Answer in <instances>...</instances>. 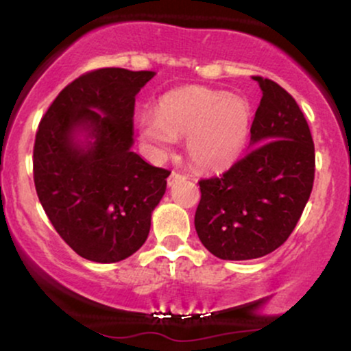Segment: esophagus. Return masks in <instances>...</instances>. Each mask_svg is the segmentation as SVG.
<instances>
[{
  "label": "esophagus",
  "instance_id": "34e87169",
  "mask_svg": "<svg viewBox=\"0 0 351 351\" xmlns=\"http://www.w3.org/2000/svg\"><path fill=\"white\" fill-rule=\"evenodd\" d=\"M184 178H186V176H184L183 173H180V171H171L170 178H168V184H170V186H173V184L178 183V181H183Z\"/></svg>",
  "mask_w": 351,
  "mask_h": 351
}]
</instances>
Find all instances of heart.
I'll use <instances>...</instances> for the list:
<instances>
[{"mask_svg": "<svg viewBox=\"0 0 351 351\" xmlns=\"http://www.w3.org/2000/svg\"><path fill=\"white\" fill-rule=\"evenodd\" d=\"M252 110L239 95L209 88H183L165 95L156 114H142L138 134L155 155L171 152L178 136H186L193 165L219 171L234 165L247 147Z\"/></svg>", "mask_w": 351, "mask_h": 351, "instance_id": "b5f03b06", "label": "heart"}]
</instances>
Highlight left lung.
<instances>
[{
	"instance_id": "1",
	"label": "left lung",
	"mask_w": 351,
	"mask_h": 351,
	"mask_svg": "<svg viewBox=\"0 0 351 351\" xmlns=\"http://www.w3.org/2000/svg\"><path fill=\"white\" fill-rule=\"evenodd\" d=\"M251 125V150L223 175L201 180L195 215L199 241L219 259L247 261L291 236L310 198L315 147L295 99L271 79Z\"/></svg>"
}]
</instances>
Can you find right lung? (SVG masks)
I'll return each mask as SVG.
<instances>
[{
  "label": "right lung",
  "instance_id": "obj_1",
  "mask_svg": "<svg viewBox=\"0 0 351 351\" xmlns=\"http://www.w3.org/2000/svg\"><path fill=\"white\" fill-rule=\"evenodd\" d=\"M155 72L104 67L59 92L36 132L38 198L80 257L119 263L142 247L170 171L132 152L135 95ZM77 130L93 140L79 145Z\"/></svg>",
  "mask_w": 351,
  "mask_h": 351
}]
</instances>
